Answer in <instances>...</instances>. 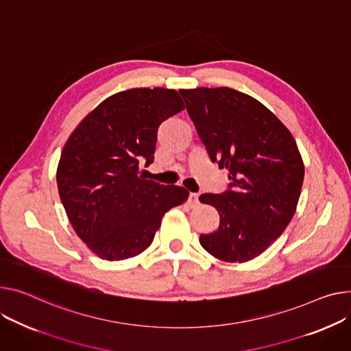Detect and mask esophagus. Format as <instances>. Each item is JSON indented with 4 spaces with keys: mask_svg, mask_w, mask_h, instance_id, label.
<instances>
[{
    "mask_svg": "<svg viewBox=\"0 0 351 351\" xmlns=\"http://www.w3.org/2000/svg\"><path fill=\"white\" fill-rule=\"evenodd\" d=\"M188 203L191 207H196L199 204V195L197 193H189Z\"/></svg>",
    "mask_w": 351,
    "mask_h": 351,
    "instance_id": "1",
    "label": "esophagus"
}]
</instances>
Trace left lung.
Wrapping results in <instances>:
<instances>
[{"label":"left lung","mask_w":351,"mask_h":351,"mask_svg":"<svg viewBox=\"0 0 351 351\" xmlns=\"http://www.w3.org/2000/svg\"><path fill=\"white\" fill-rule=\"evenodd\" d=\"M208 158L228 169V188L204 193L220 215L202 247L245 263L282 234L295 215L305 168L288 128L258 100L228 87L179 90Z\"/></svg>","instance_id":"obj_1"}]
</instances>
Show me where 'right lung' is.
<instances>
[{
  "label": "right lung",
  "instance_id": "obj_1",
  "mask_svg": "<svg viewBox=\"0 0 351 351\" xmlns=\"http://www.w3.org/2000/svg\"><path fill=\"white\" fill-rule=\"evenodd\" d=\"M184 104L176 90L131 88L104 100L69 136L56 180L70 224L107 261L127 260L154 241L169 208L188 199L180 186L139 175L154 162L159 125Z\"/></svg>",
  "mask_w": 351,
  "mask_h": 351
}]
</instances>
